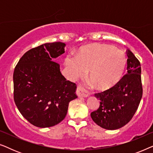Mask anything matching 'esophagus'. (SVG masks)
<instances>
[{
	"label": "esophagus",
	"instance_id": "obj_1",
	"mask_svg": "<svg viewBox=\"0 0 153 153\" xmlns=\"http://www.w3.org/2000/svg\"><path fill=\"white\" fill-rule=\"evenodd\" d=\"M76 93L78 97H86L89 95V93L85 91V90L81 86V85H78L76 88Z\"/></svg>",
	"mask_w": 153,
	"mask_h": 153
}]
</instances>
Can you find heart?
Instances as JSON below:
<instances>
[{
    "mask_svg": "<svg viewBox=\"0 0 153 153\" xmlns=\"http://www.w3.org/2000/svg\"><path fill=\"white\" fill-rule=\"evenodd\" d=\"M65 65L72 79L89 77L96 88L106 91L118 83L124 74L127 58L124 52L105 44L95 43L81 47L77 56L69 54Z\"/></svg>",
    "mask_w": 153,
    "mask_h": 153,
    "instance_id": "1",
    "label": "heart"
}]
</instances>
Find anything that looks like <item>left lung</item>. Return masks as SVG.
I'll list each match as a JSON object with an SVG mask.
<instances>
[{"label": "left lung", "mask_w": 153, "mask_h": 153, "mask_svg": "<svg viewBox=\"0 0 153 153\" xmlns=\"http://www.w3.org/2000/svg\"><path fill=\"white\" fill-rule=\"evenodd\" d=\"M127 56V74L111 88L95 94L100 106L91 116L97 125L108 130L120 128L130 121L143 95L141 64L129 49Z\"/></svg>", "instance_id": "left-lung-1"}]
</instances>
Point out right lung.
Wrapping results in <instances>:
<instances>
[{"mask_svg": "<svg viewBox=\"0 0 153 153\" xmlns=\"http://www.w3.org/2000/svg\"><path fill=\"white\" fill-rule=\"evenodd\" d=\"M66 45L45 43L24 54L13 74L14 100L23 116L35 126L58 124L66 116L69 103L77 98L76 85L67 81L56 58Z\"/></svg>", "mask_w": 153, "mask_h": 153, "instance_id": "obj_1", "label": "right lung"}]
</instances>
